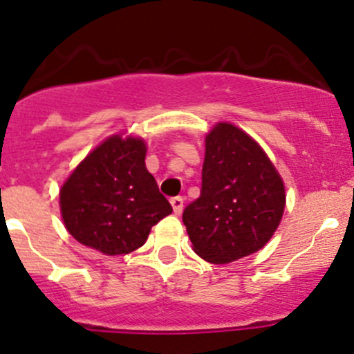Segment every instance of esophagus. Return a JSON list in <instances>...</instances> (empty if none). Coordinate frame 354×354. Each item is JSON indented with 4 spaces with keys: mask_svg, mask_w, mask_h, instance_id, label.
Returning a JSON list of instances; mask_svg holds the SVG:
<instances>
[{
    "mask_svg": "<svg viewBox=\"0 0 354 354\" xmlns=\"http://www.w3.org/2000/svg\"><path fill=\"white\" fill-rule=\"evenodd\" d=\"M183 198L181 196H174V198H171V207H173V212L176 215H180L181 212H183Z\"/></svg>",
    "mask_w": 354,
    "mask_h": 354,
    "instance_id": "34e87169",
    "label": "esophagus"
}]
</instances>
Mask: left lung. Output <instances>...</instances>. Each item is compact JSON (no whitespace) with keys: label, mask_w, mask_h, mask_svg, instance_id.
Returning a JSON list of instances; mask_svg holds the SVG:
<instances>
[{"label":"left lung","mask_w":354,"mask_h":354,"mask_svg":"<svg viewBox=\"0 0 354 354\" xmlns=\"http://www.w3.org/2000/svg\"><path fill=\"white\" fill-rule=\"evenodd\" d=\"M285 203L283 178L265 149L230 122L215 124L205 136L202 193L183 212L193 251L214 265L259 251Z\"/></svg>","instance_id":"left-lung-1"}]
</instances>
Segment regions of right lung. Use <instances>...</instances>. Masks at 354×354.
Listing matches in <instances>:
<instances>
[{
	"mask_svg": "<svg viewBox=\"0 0 354 354\" xmlns=\"http://www.w3.org/2000/svg\"><path fill=\"white\" fill-rule=\"evenodd\" d=\"M147 144L113 133L73 169L59 189L66 229L106 256L129 254L147 241L152 225L173 212L146 167Z\"/></svg>",
	"mask_w": 354,
	"mask_h": 354,
	"instance_id": "obj_1",
	"label": "right lung"
}]
</instances>
